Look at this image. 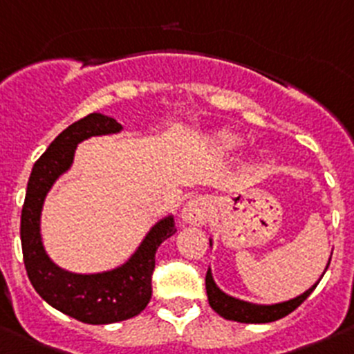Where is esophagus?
Masks as SVG:
<instances>
[{"label":"esophagus","mask_w":354,"mask_h":354,"mask_svg":"<svg viewBox=\"0 0 354 354\" xmlns=\"http://www.w3.org/2000/svg\"><path fill=\"white\" fill-rule=\"evenodd\" d=\"M210 201L205 196H194L184 205L183 218L191 225H203L210 215Z\"/></svg>","instance_id":"obj_1"}]
</instances>
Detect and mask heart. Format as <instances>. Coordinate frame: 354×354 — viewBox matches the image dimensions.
<instances>
[{
  "mask_svg": "<svg viewBox=\"0 0 354 354\" xmlns=\"http://www.w3.org/2000/svg\"><path fill=\"white\" fill-rule=\"evenodd\" d=\"M210 142L214 146V149H217L218 153H230V151L238 149L241 146V139L238 136L231 132H215L214 136L210 137Z\"/></svg>",
  "mask_w": 354,
  "mask_h": 354,
  "instance_id": "obj_1",
  "label": "heart"
}]
</instances>
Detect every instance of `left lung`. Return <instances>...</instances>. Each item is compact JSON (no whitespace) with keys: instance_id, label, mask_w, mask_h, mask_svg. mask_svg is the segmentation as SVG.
<instances>
[{"instance_id":"left-lung-1","label":"left lung","mask_w":354,"mask_h":354,"mask_svg":"<svg viewBox=\"0 0 354 354\" xmlns=\"http://www.w3.org/2000/svg\"><path fill=\"white\" fill-rule=\"evenodd\" d=\"M212 247V240H210ZM330 264V261H328ZM326 264L325 271L328 269ZM325 274V272H323ZM323 276H319L322 280ZM319 280L313 285L311 288L304 292V294L297 295V297L290 299V301L278 302V304H252V302L240 301V299H234L231 295L224 294L221 288L215 285L214 276H212L210 268L207 271V278H205V285H207V295H208V304L214 309L217 315H221L222 318L231 319V322H240V323H269L276 322V319L283 318V316L290 315L294 309H297L306 299L311 295V292L315 290L316 285L319 283Z\"/></svg>"}]
</instances>
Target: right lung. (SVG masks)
<instances>
[{
    "mask_svg": "<svg viewBox=\"0 0 354 354\" xmlns=\"http://www.w3.org/2000/svg\"><path fill=\"white\" fill-rule=\"evenodd\" d=\"M123 130L114 118L92 113L69 124L55 137L35 163L20 217V241L26 271L35 290L52 308L90 325H107L139 315L151 301L154 255L158 247L175 233L171 215L151 227L136 254L120 268L93 274H78L59 268L46 255L39 233L41 210L48 191L69 170L76 146L95 136Z\"/></svg>",
    "mask_w": 354,
    "mask_h": 354,
    "instance_id": "add662e5",
    "label": "right lung"
}]
</instances>
